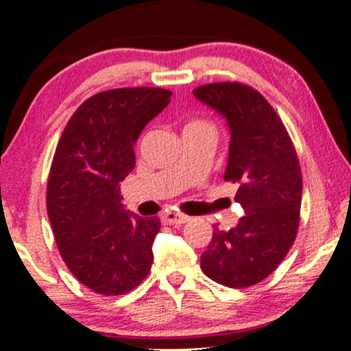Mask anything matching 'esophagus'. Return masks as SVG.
Returning <instances> with one entry per match:
<instances>
[{
    "label": "esophagus",
    "mask_w": 351,
    "mask_h": 351,
    "mask_svg": "<svg viewBox=\"0 0 351 351\" xmlns=\"http://www.w3.org/2000/svg\"><path fill=\"white\" fill-rule=\"evenodd\" d=\"M161 221L165 225H183V223L188 221V217L180 213H173V211H168V213L161 215Z\"/></svg>",
    "instance_id": "esophagus-1"
}]
</instances>
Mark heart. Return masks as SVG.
<instances>
[{
    "label": "heart",
    "mask_w": 351,
    "mask_h": 351,
    "mask_svg": "<svg viewBox=\"0 0 351 351\" xmlns=\"http://www.w3.org/2000/svg\"><path fill=\"white\" fill-rule=\"evenodd\" d=\"M191 128H205V130H213L211 128L210 123L206 121H202V119H195V121H190L186 126H184V130H191Z\"/></svg>",
    "instance_id": "heart-1"
}]
</instances>
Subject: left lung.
Here are the masks:
<instances>
[{
  "mask_svg": "<svg viewBox=\"0 0 351 351\" xmlns=\"http://www.w3.org/2000/svg\"><path fill=\"white\" fill-rule=\"evenodd\" d=\"M193 95L226 119L225 182L240 184L234 202L245 211L234 228L215 226L202 269L225 287H252L275 271L295 241L303 186L298 156L282 119L253 88L211 83Z\"/></svg>",
  "mask_w": 351,
  "mask_h": 351,
  "instance_id": "1",
  "label": "left lung"
}]
</instances>
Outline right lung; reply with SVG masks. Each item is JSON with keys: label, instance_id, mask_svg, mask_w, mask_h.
I'll return each instance as SVG.
<instances>
[{"label": "right lung", "instance_id": "add662e5", "mask_svg": "<svg viewBox=\"0 0 351 351\" xmlns=\"http://www.w3.org/2000/svg\"><path fill=\"white\" fill-rule=\"evenodd\" d=\"M171 91L118 88L88 98L69 118L48 176L46 208L61 258L99 295L136 288L153 263L160 219L125 210L119 183L134 168L138 136Z\"/></svg>", "mask_w": 351, "mask_h": 351}]
</instances>
